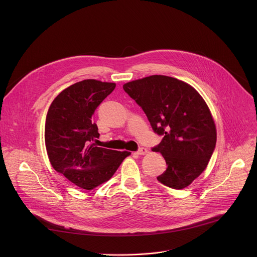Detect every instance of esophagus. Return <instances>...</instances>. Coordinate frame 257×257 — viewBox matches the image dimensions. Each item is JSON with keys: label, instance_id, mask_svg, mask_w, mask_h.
<instances>
[{"label": "esophagus", "instance_id": "esophagus-1", "mask_svg": "<svg viewBox=\"0 0 257 257\" xmlns=\"http://www.w3.org/2000/svg\"><path fill=\"white\" fill-rule=\"evenodd\" d=\"M148 153H149V151H148V149H145V148H140L138 150V152H137V154L140 155V156H144V155H146Z\"/></svg>", "mask_w": 257, "mask_h": 257}]
</instances>
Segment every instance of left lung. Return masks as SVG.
I'll use <instances>...</instances> for the list:
<instances>
[{
  "label": "left lung",
  "mask_w": 257,
  "mask_h": 257,
  "mask_svg": "<svg viewBox=\"0 0 257 257\" xmlns=\"http://www.w3.org/2000/svg\"><path fill=\"white\" fill-rule=\"evenodd\" d=\"M124 90L142 107L154 131L164 135L153 149L168 165L162 184L183 189L206 169L216 142V128L203 97L190 84L165 75L127 82Z\"/></svg>",
  "instance_id": "obj_1"
}]
</instances>
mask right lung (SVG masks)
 I'll use <instances>...</instances> for the list:
<instances>
[{
    "mask_svg": "<svg viewBox=\"0 0 257 257\" xmlns=\"http://www.w3.org/2000/svg\"><path fill=\"white\" fill-rule=\"evenodd\" d=\"M116 83L85 79L61 91L46 118L45 142L53 168L77 187L91 190L108 181L129 152L95 146L96 124L91 118L97 105Z\"/></svg>",
    "mask_w": 257,
    "mask_h": 257,
    "instance_id": "right-lung-1",
    "label": "right lung"
}]
</instances>
